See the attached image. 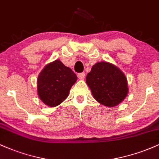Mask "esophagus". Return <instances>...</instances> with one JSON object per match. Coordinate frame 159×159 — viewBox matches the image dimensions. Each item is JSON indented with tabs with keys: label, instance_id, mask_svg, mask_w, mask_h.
Returning a JSON list of instances; mask_svg holds the SVG:
<instances>
[{
	"label": "esophagus",
	"instance_id": "1",
	"mask_svg": "<svg viewBox=\"0 0 159 159\" xmlns=\"http://www.w3.org/2000/svg\"><path fill=\"white\" fill-rule=\"evenodd\" d=\"M85 77V73L84 72H81V73H78V78L79 79H84Z\"/></svg>",
	"mask_w": 159,
	"mask_h": 159
}]
</instances>
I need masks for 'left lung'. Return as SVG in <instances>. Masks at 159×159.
<instances>
[{
    "mask_svg": "<svg viewBox=\"0 0 159 159\" xmlns=\"http://www.w3.org/2000/svg\"><path fill=\"white\" fill-rule=\"evenodd\" d=\"M86 82L96 100L107 107L116 106L123 101L129 90L125 75L107 62H98L93 66Z\"/></svg>",
    "mask_w": 159,
    "mask_h": 159,
    "instance_id": "obj_1",
    "label": "left lung"
}]
</instances>
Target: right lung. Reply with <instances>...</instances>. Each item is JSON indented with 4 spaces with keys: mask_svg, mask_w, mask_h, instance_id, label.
<instances>
[{
    "mask_svg": "<svg viewBox=\"0 0 159 159\" xmlns=\"http://www.w3.org/2000/svg\"><path fill=\"white\" fill-rule=\"evenodd\" d=\"M77 76L69 67L57 61L45 66L37 79V92L45 105L55 107L67 98Z\"/></svg>",
    "mask_w": 159,
    "mask_h": 159,
    "instance_id": "obj_1",
    "label": "right lung"
}]
</instances>
